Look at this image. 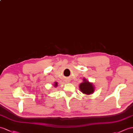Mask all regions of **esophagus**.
Listing matches in <instances>:
<instances>
[{
    "mask_svg": "<svg viewBox=\"0 0 133 133\" xmlns=\"http://www.w3.org/2000/svg\"><path fill=\"white\" fill-rule=\"evenodd\" d=\"M70 82H71V79H67L66 80V82L67 83H70Z\"/></svg>",
    "mask_w": 133,
    "mask_h": 133,
    "instance_id": "esophagus-1",
    "label": "esophagus"
}]
</instances>
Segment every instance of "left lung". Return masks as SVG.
Returning a JSON list of instances; mask_svg holds the SVG:
<instances>
[{"label":"left lung","instance_id":"1","mask_svg":"<svg viewBox=\"0 0 133 133\" xmlns=\"http://www.w3.org/2000/svg\"><path fill=\"white\" fill-rule=\"evenodd\" d=\"M83 82L79 85V89L83 94L89 95L95 91V86L92 83L89 82L85 78H83Z\"/></svg>","mask_w":133,"mask_h":133}]
</instances>
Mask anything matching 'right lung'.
Here are the masks:
<instances>
[{
    "instance_id": "right-lung-1",
    "label": "right lung",
    "mask_w": 133,
    "mask_h": 133,
    "mask_svg": "<svg viewBox=\"0 0 133 133\" xmlns=\"http://www.w3.org/2000/svg\"><path fill=\"white\" fill-rule=\"evenodd\" d=\"M58 86V83L57 82H54V87H57Z\"/></svg>"
}]
</instances>
